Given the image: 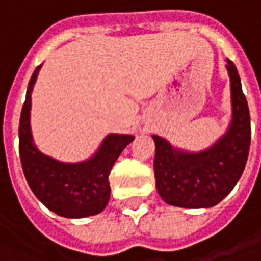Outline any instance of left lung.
<instances>
[{"label": "left lung", "instance_id": "8db88e82", "mask_svg": "<svg viewBox=\"0 0 261 261\" xmlns=\"http://www.w3.org/2000/svg\"><path fill=\"white\" fill-rule=\"evenodd\" d=\"M225 68L231 89V122L211 147L186 151L160 136H151L156 144V188L169 205L211 208L232 191L244 172L251 140L250 113L236 65L227 59Z\"/></svg>", "mask_w": 261, "mask_h": 261}]
</instances>
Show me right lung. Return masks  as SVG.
<instances>
[{
    "label": "right lung",
    "mask_w": 261,
    "mask_h": 261,
    "mask_svg": "<svg viewBox=\"0 0 261 261\" xmlns=\"http://www.w3.org/2000/svg\"><path fill=\"white\" fill-rule=\"evenodd\" d=\"M41 65L33 72L20 117L18 139L24 176L37 199L60 217L96 215L110 201L108 176L114 163L134 136L108 134L94 156L77 163H63L41 153L33 141L30 125L32 92Z\"/></svg>",
    "instance_id": "add662e5"
}]
</instances>
